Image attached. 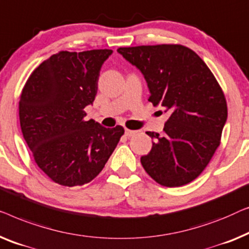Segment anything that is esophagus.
I'll return each instance as SVG.
<instances>
[{
	"instance_id": "34e87169",
	"label": "esophagus",
	"mask_w": 249,
	"mask_h": 249,
	"mask_svg": "<svg viewBox=\"0 0 249 249\" xmlns=\"http://www.w3.org/2000/svg\"><path fill=\"white\" fill-rule=\"evenodd\" d=\"M136 134V131H132V129H127V128H125V135L126 136H133V135H135Z\"/></svg>"
}]
</instances>
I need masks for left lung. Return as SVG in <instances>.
I'll list each match as a JSON object with an SVG mask.
<instances>
[{
	"label": "left lung",
	"instance_id": "8db88e82",
	"mask_svg": "<svg viewBox=\"0 0 249 249\" xmlns=\"http://www.w3.org/2000/svg\"><path fill=\"white\" fill-rule=\"evenodd\" d=\"M148 85L153 106L169 118L164 133L146 132L152 149L141 157L146 173L162 186L178 187L198 177L220 145L228 109L214 75L203 59L181 45L121 47Z\"/></svg>",
	"mask_w": 249,
	"mask_h": 249
}]
</instances>
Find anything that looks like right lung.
<instances>
[{
  "mask_svg": "<svg viewBox=\"0 0 249 249\" xmlns=\"http://www.w3.org/2000/svg\"><path fill=\"white\" fill-rule=\"evenodd\" d=\"M111 50L59 52L28 79L19 101L23 139L38 167L63 186L89 183L103 170L124 128L85 121Z\"/></svg>",
  "mask_w": 249,
  "mask_h": 249,
  "instance_id": "add662e5",
  "label": "right lung"
}]
</instances>
